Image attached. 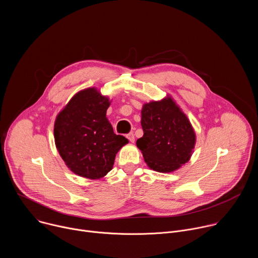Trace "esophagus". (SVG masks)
I'll list each match as a JSON object with an SVG mask.
<instances>
[{
	"mask_svg": "<svg viewBox=\"0 0 258 258\" xmlns=\"http://www.w3.org/2000/svg\"><path fill=\"white\" fill-rule=\"evenodd\" d=\"M126 138L130 140L131 143H135V135L133 133H130L126 135Z\"/></svg>",
	"mask_w": 258,
	"mask_h": 258,
	"instance_id": "obj_1",
	"label": "esophagus"
}]
</instances>
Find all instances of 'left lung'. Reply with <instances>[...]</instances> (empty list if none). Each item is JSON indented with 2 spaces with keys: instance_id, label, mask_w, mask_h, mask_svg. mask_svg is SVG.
Listing matches in <instances>:
<instances>
[{
  "instance_id": "obj_1",
  "label": "left lung",
  "mask_w": 258,
  "mask_h": 258,
  "mask_svg": "<svg viewBox=\"0 0 258 258\" xmlns=\"http://www.w3.org/2000/svg\"><path fill=\"white\" fill-rule=\"evenodd\" d=\"M141 113L144 135L137 147L148 167L166 173L186 164L194 152L196 134L175 101L167 95L145 103Z\"/></svg>"
}]
</instances>
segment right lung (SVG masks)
Segmentation results:
<instances>
[{
    "mask_svg": "<svg viewBox=\"0 0 258 258\" xmlns=\"http://www.w3.org/2000/svg\"><path fill=\"white\" fill-rule=\"evenodd\" d=\"M111 100L95 88L78 92L57 114L56 148L77 175L99 179L113 168L117 152L128 140L115 135L106 111Z\"/></svg>",
    "mask_w": 258,
    "mask_h": 258,
    "instance_id": "1",
    "label": "right lung"
}]
</instances>
